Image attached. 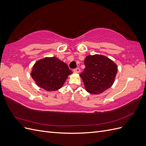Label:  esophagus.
<instances>
[{"label":"esophagus","instance_id":"1","mask_svg":"<svg viewBox=\"0 0 146 146\" xmlns=\"http://www.w3.org/2000/svg\"><path fill=\"white\" fill-rule=\"evenodd\" d=\"M74 72H76V73H79V72H80V69H79L78 68H76V69H74Z\"/></svg>","mask_w":146,"mask_h":146}]
</instances>
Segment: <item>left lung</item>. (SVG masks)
<instances>
[{"label":"left lung","mask_w":146,"mask_h":146,"mask_svg":"<svg viewBox=\"0 0 146 146\" xmlns=\"http://www.w3.org/2000/svg\"><path fill=\"white\" fill-rule=\"evenodd\" d=\"M84 63L86 68L80 77L88 92L99 94L111 87L117 72V66L113 61L95 54L86 56Z\"/></svg>","instance_id":"left-lung-1"}]
</instances>
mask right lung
Returning a JSON list of instances; mask_svg holds the SVG:
<instances>
[{
	"instance_id": "add662e5",
	"label": "right lung",
	"mask_w": 146,
	"mask_h": 146,
	"mask_svg": "<svg viewBox=\"0 0 146 146\" xmlns=\"http://www.w3.org/2000/svg\"><path fill=\"white\" fill-rule=\"evenodd\" d=\"M72 74L67 64L53 56L36 61L30 75L38 87L47 91H54L60 89Z\"/></svg>"
}]
</instances>
